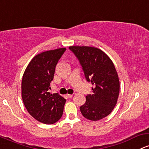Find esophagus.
Listing matches in <instances>:
<instances>
[{"label": "esophagus", "mask_w": 149, "mask_h": 149, "mask_svg": "<svg viewBox=\"0 0 149 149\" xmlns=\"http://www.w3.org/2000/svg\"><path fill=\"white\" fill-rule=\"evenodd\" d=\"M73 96V94H68V95H67V97H68V98H71Z\"/></svg>", "instance_id": "34e87169"}]
</instances>
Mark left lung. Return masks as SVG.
I'll return each mask as SVG.
<instances>
[{"mask_svg":"<svg viewBox=\"0 0 149 149\" xmlns=\"http://www.w3.org/2000/svg\"><path fill=\"white\" fill-rule=\"evenodd\" d=\"M69 49L79 61L86 81L95 86L80 107L83 116L92 121L107 117L117 104L120 93V81L113 63L97 48L72 46Z\"/></svg>","mask_w":149,"mask_h":149,"instance_id":"8db88e82","label":"left lung"}]
</instances>
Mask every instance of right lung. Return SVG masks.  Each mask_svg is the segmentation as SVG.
I'll list each match as a JSON object with an SVG mask.
<instances>
[{
  "label": "right lung",
  "instance_id": "1",
  "mask_svg": "<svg viewBox=\"0 0 149 149\" xmlns=\"http://www.w3.org/2000/svg\"><path fill=\"white\" fill-rule=\"evenodd\" d=\"M66 50L60 48L37 54L29 62L22 80V97L26 109L39 122L52 125L61 119L66 99L58 93L51 94L58 60Z\"/></svg>",
  "mask_w": 149,
  "mask_h": 149
}]
</instances>
